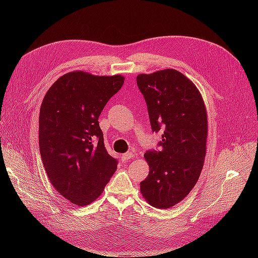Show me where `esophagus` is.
<instances>
[{
  "mask_svg": "<svg viewBox=\"0 0 258 258\" xmlns=\"http://www.w3.org/2000/svg\"><path fill=\"white\" fill-rule=\"evenodd\" d=\"M134 156H135L134 153H132V152H128V153L122 155V159H123V160H129V159H131V158H134Z\"/></svg>",
  "mask_w": 258,
  "mask_h": 258,
  "instance_id": "obj_1",
  "label": "esophagus"
}]
</instances>
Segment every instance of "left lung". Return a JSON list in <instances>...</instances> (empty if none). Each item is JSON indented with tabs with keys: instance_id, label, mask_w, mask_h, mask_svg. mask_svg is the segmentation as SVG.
<instances>
[{
	"instance_id": "obj_1",
	"label": "left lung",
	"mask_w": 258,
	"mask_h": 258,
	"mask_svg": "<svg viewBox=\"0 0 258 258\" xmlns=\"http://www.w3.org/2000/svg\"><path fill=\"white\" fill-rule=\"evenodd\" d=\"M137 83L152 130L162 134L160 151L144 154L150 173L140 190L151 206L169 209L190 192L200 176L207 153V108L196 85L176 70L139 74Z\"/></svg>"
}]
</instances>
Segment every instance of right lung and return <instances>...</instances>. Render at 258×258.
<instances>
[{"label": "right lung", "instance_id": "1", "mask_svg": "<svg viewBox=\"0 0 258 258\" xmlns=\"http://www.w3.org/2000/svg\"><path fill=\"white\" fill-rule=\"evenodd\" d=\"M123 82L122 75L73 71L54 82L43 99L38 131L43 165L54 189L76 206L95 201L117 169L104 146L99 116Z\"/></svg>", "mask_w": 258, "mask_h": 258}]
</instances>
